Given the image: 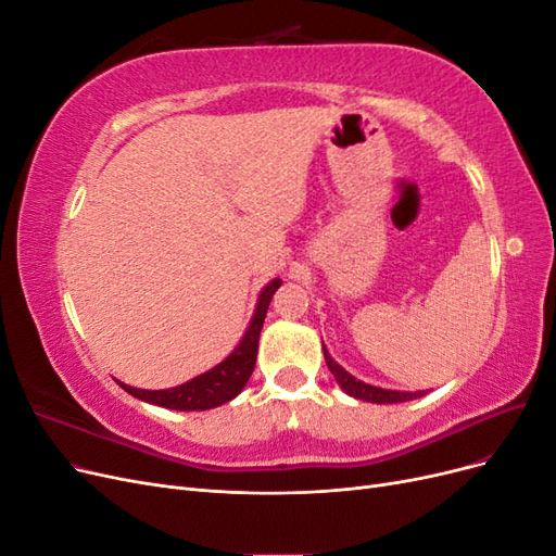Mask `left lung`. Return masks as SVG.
<instances>
[{"mask_svg":"<svg viewBox=\"0 0 556 556\" xmlns=\"http://www.w3.org/2000/svg\"><path fill=\"white\" fill-rule=\"evenodd\" d=\"M325 362L329 366V371L333 374L336 382L341 384V390L345 394H350V396L362 399V401H371V403H403V401H413V399H419V396L427 394L425 390H419V392H394V390H382V387L362 382L352 374H348L341 364H336L327 350H325Z\"/></svg>","mask_w":556,"mask_h":556,"instance_id":"obj_1","label":"left lung"}]
</instances>
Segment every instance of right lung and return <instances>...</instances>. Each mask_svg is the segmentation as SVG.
Returning a JSON list of instances; mask_svg holds the SVG:
<instances>
[{
    "mask_svg": "<svg viewBox=\"0 0 556 556\" xmlns=\"http://www.w3.org/2000/svg\"><path fill=\"white\" fill-rule=\"evenodd\" d=\"M280 282H282L280 278H274L262 290V294L257 299L255 315H252L250 327L245 329L241 343L233 348V352L227 359L213 366L211 371L201 374L178 387H172V390H137V387H129V384L121 382L123 390L146 403H153V406L172 408V410H208V408L223 406V403L231 401L233 396H239L245 382L252 376V368H255L257 348H260V331L264 325L268 304H271V299H274L276 290L280 288Z\"/></svg>",
    "mask_w": 556,
    "mask_h": 556,
    "instance_id": "1",
    "label": "right lung"
}]
</instances>
